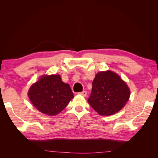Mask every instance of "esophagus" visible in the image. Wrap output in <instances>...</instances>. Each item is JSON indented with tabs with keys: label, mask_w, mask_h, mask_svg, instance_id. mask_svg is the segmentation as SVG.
Here are the masks:
<instances>
[{
	"label": "esophagus",
	"mask_w": 158,
	"mask_h": 158,
	"mask_svg": "<svg viewBox=\"0 0 158 158\" xmlns=\"http://www.w3.org/2000/svg\"><path fill=\"white\" fill-rule=\"evenodd\" d=\"M78 94L82 95H83V96H85V95H87V92H85V91H83V92H79Z\"/></svg>",
	"instance_id": "34e87169"
}]
</instances>
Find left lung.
I'll return each mask as SVG.
<instances>
[{
	"label": "left lung",
	"mask_w": 158,
	"mask_h": 158,
	"mask_svg": "<svg viewBox=\"0 0 158 158\" xmlns=\"http://www.w3.org/2000/svg\"><path fill=\"white\" fill-rule=\"evenodd\" d=\"M131 95L127 84L112 71L98 73L88 102L100 115L109 116L125 107Z\"/></svg>",
	"instance_id": "left-lung-1"
}]
</instances>
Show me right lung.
<instances>
[{"label":"right lung","mask_w":158,"mask_h":158,"mask_svg":"<svg viewBox=\"0 0 158 158\" xmlns=\"http://www.w3.org/2000/svg\"><path fill=\"white\" fill-rule=\"evenodd\" d=\"M28 96L38 111L53 116L63 111L74 95L69 84L55 74L41 76L30 88Z\"/></svg>","instance_id":"1"}]
</instances>
